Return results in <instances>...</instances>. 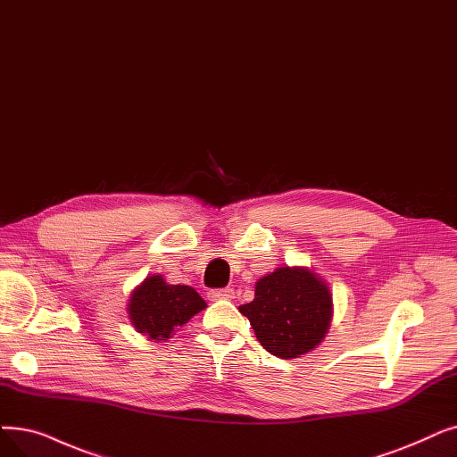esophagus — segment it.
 <instances>
[{
    "label": "esophagus",
    "mask_w": 457,
    "mask_h": 457,
    "mask_svg": "<svg viewBox=\"0 0 457 457\" xmlns=\"http://www.w3.org/2000/svg\"><path fill=\"white\" fill-rule=\"evenodd\" d=\"M235 291L231 287H226V289H212L209 293V299L211 301H231L233 299Z\"/></svg>",
    "instance_id": "obj_1"
}]
</instances>
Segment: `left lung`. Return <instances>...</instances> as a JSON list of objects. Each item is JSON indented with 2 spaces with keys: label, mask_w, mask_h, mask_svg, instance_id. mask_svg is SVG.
<instances>
[{
  "label": "left lung",
  "mask_w": 457,
  "mask_h": 457,
  "mask_svg": "<svg viewBox=\"0 0 457 457\" xmlns=\"http://www.w3.org/2000/svg\"><path fill=\"white\" fill-rule=\"evenodd\" d=\"M239 312L270 354L299 359L325 340L334 315L332 291L312 269L286 265L260 278L253 301Z\"/></svg>",
  "instance_id": "left-lung-1"
}]
</instances>
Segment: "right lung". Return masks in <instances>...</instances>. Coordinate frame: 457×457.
Segmentation results:
<instances>
[{"mask_svg": "<svg viewBox=\"0 0 457 457\" xmlns=\"http://www.w3.org/2000/svg\"><path fill=\"white\" fill-rule=\"evenodd\" d=\"M205 308L207 303L194 287L168 284L162 274L147 276L127 303L130 325L149 342H166Z\"/></svg>", "mask_w": 457, "mask_h": 457, "instance_id": "obj_1", "label": "right lung"}]
</instances>
